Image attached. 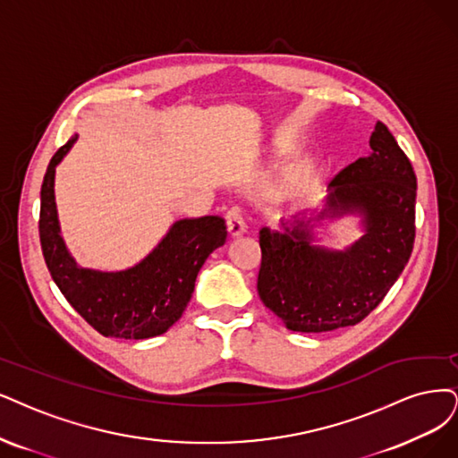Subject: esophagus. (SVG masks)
I'll return each mask as SVG.
<instances>
[{"instance_id":"obj_1","label":"esophagus","mask_w":458,"mask_h":458,"mask_svg":"<svg viewBox=\"0 0 458 458\" xmlns=\"http://www.w3.org/2000/svg\"><path fill=\"white\" fill-rule=\"evenodd\" d=\"M226 228L232 238H240V235L247 232V223L240 209H230L226 213Z\"/></svg>"}]
</instances>
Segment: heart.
Masks as SVG:
<instances>
[{
  "label": "heart",
  "instance_id": "1",
  "mask_svg": "<svg viewBox=\"0 0 458 458\" xmlns=\"http://www.w3.org/2000/svg\"><path fill=\"white\" fill-rule=\"evenodd\" d=\"M301 189V181H298L296 184H294V191H300Z\"/></svg>",
  "mask_w": 458,
  "mask_h": 458
}]
</instances>
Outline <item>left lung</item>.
I'll return each instance as SVG.
<instances>
[{
  "mask_svg": "<svg viewBox=\"0 0 458 458\" xmlns=\"http://www.w3.org/2000/svg\"><path fill=\"white\" fill-rule=\"evenodd\" d=\"M369 155L328 184L323 206L260 230L259 296L289 330L330 332L374 311L408 264L415 242L417 177L383 123ZM344 216L361 218L363 235L345 250L317 246L314 228Z\"/></svg>",
  "mask_w": 458,
  "mask_h": 458,
  "instance_id": "1",
  "label": "left lung"
}]
</instances>
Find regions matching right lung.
I'll return each mask as SVG.
<instances>
[{
  "label": "right lung",
  "instance_id": "1",
  "mask_svg": "<svg viewBox=\"0 0 458 458\" xmlns=\"http://www.w3.org/2000/svg\"><path fill=\"white\" fill-rule=\"evenodd\" d=\"M77 140L73 135L56 150L41 186L39 238L48 272L72 308L101 335L118 340L160 335L181 318L203 262L225 245V218L177 220L145 259L118 272L79 266L62 238L55 198L56 165Z\"/></svg>",
  "mask_w": 458,
  "mask_h": 458
}]
</instances>
